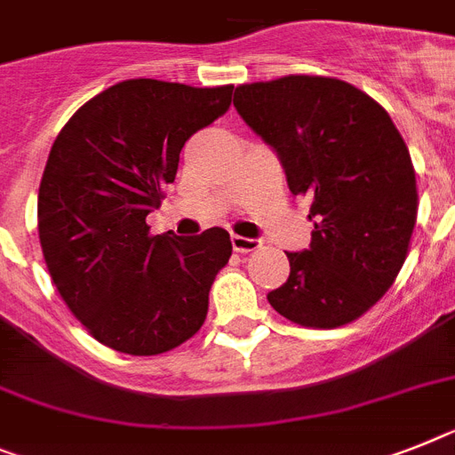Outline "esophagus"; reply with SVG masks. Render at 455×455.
<instances>
[{
	"label": "esophagus",
	"instance_id": "34e87169",
	"mask_svg": "<svg viewBox=\"0 0 455 455\" xmlns=\"http://www.w3.org/2000/svg\"><path fill=\"white\" fill-rule=\"evenodd\" d=\"M231 245H234L235 251H254L261 247V240L259 238H245V235H231Z\"/></svg>",
	"mask_w": 455,
	"mask_h": 455
}]
</instances>
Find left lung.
<instances>
[{
  "mask_svg": "<svg viewBox=\"0 0 455 455\" xmlns=\"http://www.w3.org/2000/svg\"><path fill=\"white\" fill-rule=\"evenodd\" d=\"M235 97L293 196H312L310 247L286 251L291 273L268 303L300 326L354 322L407 259L419 196L403 136L375 99L338 78L284 76L235 87Z\"/></svg>",
  "mask_w": 455,
  "mask_h": 455,
  "instance_id": "obj_1",
  "label": "left lung"
}]
</instances>
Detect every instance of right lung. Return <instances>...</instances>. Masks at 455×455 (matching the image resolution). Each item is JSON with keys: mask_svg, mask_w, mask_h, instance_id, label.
Wrapping results in <instances>:
<instances>
[{"mask_svg": "<svg viewBox=\"0 0 455 455\" xmlns=\"http://www.w3.org/2000/svg\"><path fill=\"white\" fill-rule=\"evenodd\" d=\"M234 85L133 78L64 124L39 187V240L57 291L101 345L155 356L204 326L231 238L150 235L145 217L175 180L180 150L231 106Z\"/></svg>", "mask_w": 455, "mask_h": 455, "instance_id": "add662e5", "label": "right lung"}]
</instances>
